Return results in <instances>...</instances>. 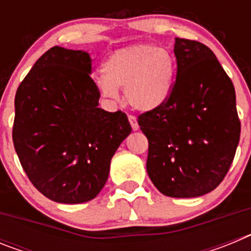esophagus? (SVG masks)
Here are the masks:
<instances>
[{"mask_svg": "<svg viewBox=\"0 0 251 251\" xmlns=\"http://www.w3.org/2000/svg\"><path fill=\"white\" fill-rule=\"evenodd\" d=\"M128 121H129L130 126H132L133 130H137L139 128L138 126V122H137V118L134 117V115H128Z\"/></svg>", "mask_w": 251, "mask_h": 251, "instance_id": "1", "label": "esophagus"}]
</instances>
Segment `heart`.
<instances>
[{
    "mask_svg": "<svg viewBox=\"0 0 251 251\" xmlns=\"http://www.w3.org/2000/svg\"><path fill=\"white\" fill-rule=\"evenodd\" d=\"M105 75L97 80L103 97L117 100L124 88L128 103L139 112H153L167 101L175 76L170 51L151 44L115 50L104 64Z\"/></svg>",
    "mask_w": 251,
    "mask_h": 251,
    "instance_id": "heart-1",
    "label": "heart"
}]
</instances>
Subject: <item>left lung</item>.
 I'll return each mask as SVG.
<instances>
[{"label":"left lung","instance_id":"obj_1","mask_svg":"<svg viewBox=\"0 0 251 251\" xmlns=\"http://www.w3.org/2000/svg\"><path fill=\"white\" fill-rule=\"evenodd\" d=\"M176 79L167 101L138 117L148 139L147 172L170 197H199L226 176L240 139L232 81L215 54L176 37Z\"/></svg>","mask_w":251,"mask_h":251}]
</instances>
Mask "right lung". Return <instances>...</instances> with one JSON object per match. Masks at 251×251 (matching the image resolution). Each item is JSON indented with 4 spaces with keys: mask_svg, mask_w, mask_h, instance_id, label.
<instances>
[{
    "mask_svg": "<svg viewBox=\"0 0 251 251\" xmlns=\"http://www.w3.org/2000/svg\"><path fill=\"white\" fill-rule=\"evenodd\" d=\"M92 59L54 46L17 88L12 139L20 163L44 196L60 203L93 200L110 159L132 130L123 112L98 108Z\"/></svg>",
    "mask_w": 251,
    "mask_h": 251,
    "instance_id": "right-lung-1",
    "label": "right lung"
}]
</instances>
